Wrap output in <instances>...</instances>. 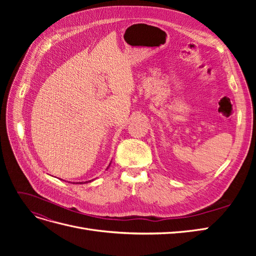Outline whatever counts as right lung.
<instances>
[{
    "label": "right lung",
    "mask_w": 256,
    "mask_h": 256,
    "mask_svg": "<svg viewBox=\"0 0 256 256\" xmlns=\"http://www.w3.org/2000/svg\"><path fill=\"white\" fill-rule=\"evenodd\" d=\"M80 184H81V182H80Z\"/></svg>",
    "instance_id": "right-lung-1"
}]
</instances>
